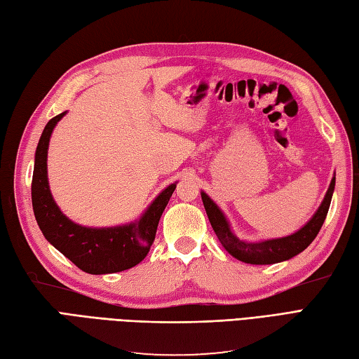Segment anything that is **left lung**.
Listing matches in <instances>:
<instances>
[{"label": "left lung", "instance_id": "left-lung-1", "mask_svg": "<svg viewBox=\"0 0 359 359\" xmlns=\"http://www.w3.org/2000/svg\"><path fill=\"white\" fill-rule=\"evenodd\" d=\"M333 189H335V177H332L327 193L324 196L320 208L313 214V217L307 222L302 229H298L294 234H290L287 237L269 238L257 241V243L240 240L234 232L231 231L229 222L224 217L220 208L212 202V198H210V196L203 193V191L200 194H202L203 206L215 236H217L222 246L226 249L232 257H236L240 262L251 264H273L289 260V258L303 252L304 249L312 243L313 238L318 236L323 223L326 220Z\"/></svg>", "mask_w": 359, "mask_h": 359}]
</instances>
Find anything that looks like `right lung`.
Here are the masks:
<instances>
[{
  "label": "right lung",
  "instance_id": "right-lung-1",
  "mask_svg": "<svg viewBox=\"0 0 359 359\" xmlns=\"http://www.w3.org/2000/svg\"><path fill=\"white\" fill-rule=\"evenodd\" d=\"M64 114L65 111L47 122L36 147L32 179V205L38 226L47 241L81 271L101 275L130 269L144 260L151 248L157 224L176 189V183L166 187L139 220L122 226L87 228L67 219L55 203L47 177L50 136Z\"/></svg>",
  "mask_w": 359,
  "mask_h": 359
}]
</instances>
